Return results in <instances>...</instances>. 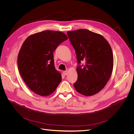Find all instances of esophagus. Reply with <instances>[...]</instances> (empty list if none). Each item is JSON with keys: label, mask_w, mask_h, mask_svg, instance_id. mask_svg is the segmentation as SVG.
<instances>
[{"label": "esophagus", "mask_w": 134, "mask_h": 134, "mask_svg": "<svg viewBox=\"0 0 134 134\" xmlns=\"http://www.w3.org/2000/svg\"><path fill=\"white\" fill-rule=\"evenodd\" d=\"M68 71L67 70H66V71H63V73H64V74L65 75H66L67 74H68Z\"/></svg>", "instance_id": "34e87169"}]
</instances>
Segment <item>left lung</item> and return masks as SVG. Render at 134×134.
<instances>
[{"label":"left lung","mask_w":134,"mask_h":134,"mask_svg":"<svg viewBox=\"0 0 134 134\" xmlns=\"http://www.w3.org/2000/svg\"><path fill=\"white\" fill-rule=\"evenodd\" d=\"M75 50L78 66L76 91L86 96L100 92L112 74L113 56L110 44L102 35L86 29L67 32ZM81 62L84 65H80Z\"/></svg>","instance_id":"8db88e82"}]
</instances>
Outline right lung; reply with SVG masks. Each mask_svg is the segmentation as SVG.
Instances as JSON below:
<instances>
[{
  "instance_id": "obj_1",
  "label": "right lung",
  "mask_w": 134,
  "mask_h": 134,
  "mask_svg": "<svg viewBox=\"0 0 134 134\" xmlns=\"http://www.w3.org/2000/svg\"><path fill=\"white\" fill-rule=\"evenodd\" d=\"M62 32L46 30L27 37L18 55V68L25 83L31 91L41 96L53 93L62 81L56 70L53 52L68 39Z\"/></svg>"
}]
</instances>
